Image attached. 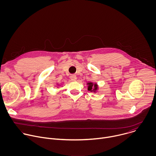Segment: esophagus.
<instances>
[{
	"label": "esophagus",
	"instance_id": "obj_1",
	"mask_svg": "<svg viewBox=\"0 0 156 156\" xmlns=\"http://www.w3.org/2000/svg\"><path fill=\"white\" fill-rule=\"evenodd\" d=\"M70 79L72 81H75L76 80V76L75 75H72L70 76Z\"/></svg>",
	"mask_w": 156,
	"mask_h": 156
}]
</instances>
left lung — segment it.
I'll use <instances>...</instances> for the list:
<instances>
[{
	"mask_svg": "<svg viewBox=\"0 0 156 156\" xmlns=\"http://www.w3.org/2000/svg\"><path fill=\"white\" fill-rule=\"evenodd\" d=\"M87 84H88V88H87L88 91H92L93 89L94 90H96L97 89V84H93L92 83H88Z\"/></svg>",
	"mask_w": 156,
	"mask_h": 156,
	"instance_id": "8db88e82",
	"label": "left lung"
}]
</instances>
